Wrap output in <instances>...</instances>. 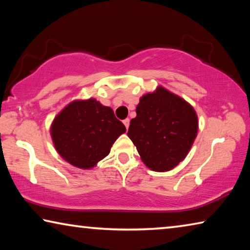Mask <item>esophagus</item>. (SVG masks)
<instances>
[{"mask_svg": "<svg viewBox=\"0 0 250 250\" xmlns=\"http://www.w3.org/2000/svg\"><path fill=\"white\" fill-rule=\"evenodd\" d=\"M124 125H125L126 129H129V125H130V119H125L124 120Z\"/></svg>", "mask_w": 250, "mask_h": 250, "instance_id": "34e87169", "label": "esophagus"}]
</instances>
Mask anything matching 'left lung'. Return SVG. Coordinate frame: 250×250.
Listing matches in <instances>:
<instances>
[{"mask_svg": "<svg viewBox=\"0 0 250 250\" xmlns=\"http://www.w3.org/2000/svg\"><path fill=\"white\" fill-rule=\"evenodd\" d=\"M128 137L142 162L155 172H167L182 162L198 131L196 111L182 97L162 86L143 95Z\"/></svg>", "mask_w": 250, "mask_h": 250, "instance_id": "1", "label": "left lung"}]
</instances>
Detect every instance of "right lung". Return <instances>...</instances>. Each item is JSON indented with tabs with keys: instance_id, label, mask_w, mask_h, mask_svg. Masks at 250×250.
Masks as SVG:
<instances>
[{
	"instance_id": "1",
	"label": "right lung",
	"mask_w": 250,
	"mask_h": 250,
	"mask_svg": "<svg viewBox=\"0 0 250 250\" xmlns=\"http://www.w3.org/2000/svg\"><path fill=\"white\" fill-rule=\"evenodd\" d=\"M49 131L55 149L66 162L90 170L110 153L126 129L111 108L89 98L67 104L54 118Z\"/></svg>"
}]
</instances>
